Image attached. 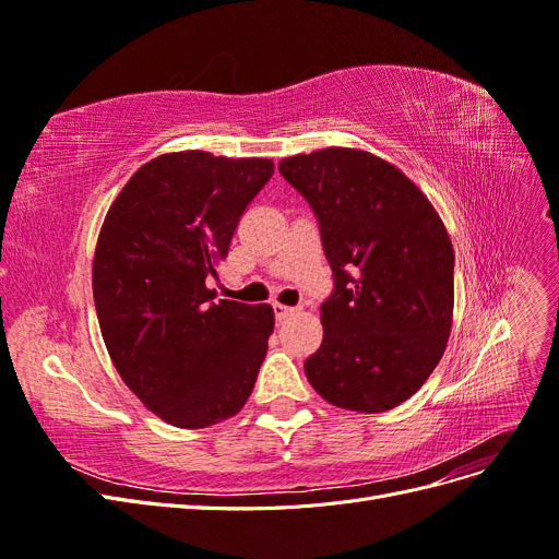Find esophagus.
Wrapping results in <instances>:
<instances>
[{"mask_svg": "<svg viewBox=\"0 0 559 559\" xmlns=\"http://www.w3.org/2000/svg\"><path fill=\"white\" fill-rule=\"evenodd\" d=\"M273 310H275V317L282 321V319H286V317H292L294 312H298V308H289V306H282V302H275L273 306Z\"/></svg>", "mask_w": 559, "mask_h": 559, "instance_id": "esophagus-1", "label": "esophagus"}]
</instances>
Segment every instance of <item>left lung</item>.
<instances>
[{
    "label": "left lung",
    "mask_w": 559,
    "mask_h": 559,
    "mask_svg": "<svg viewBox=\"0 0 559 559\" xmlns=\"http://www.w3.org/2000/svg\"><path fill=\"white\" fill-rule=\"evenodd\" d=\"M280 173L310 202L335 284L306 376L337 408L392 411L427 382L450 337L454 251L441 216L368 151L298 154Z\"/></svg>",
    "instance_id": "8db88e82"
}]
</instances>
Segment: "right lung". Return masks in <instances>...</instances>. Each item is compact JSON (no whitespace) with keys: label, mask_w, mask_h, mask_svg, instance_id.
Returning a JSON list of instances; mask_svg holds the SVG:
<instances>
[{"label":"right lung","mask_w":559,"mask_h":559,"mask_svg":"<svg viewBox=\"0 0 559 559\" xmlns=\"http://www.w3.org/2000/svg\"><path fill=\"white\" fill-rule=\"evenodd\" d=\"M275 165L207 151L163 154L109 207L93 261L99 331L151 413L205 429L242 411L275 326L270 306L214 302L207 277Z\"/></svg>","instance_id":"obj_1"}]
</instances>
